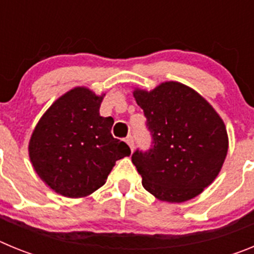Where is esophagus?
Masks as SVG:
<instances>
[{"instance_id":"obj_1","label":"esophagus","mask_w":254,"mask_h":254,"mask_svg":"<svg viewBox=\"0 0 254 254\" xmlns=\"http://www.w3.org/2000/svg\"><path fill=\"white\" fill-rule=\"evenodd\" d=\"M126 142L128 143V146H129V149H131V151H133V149H134V142H133V137H132L131 134H129V136H127V137H126Z\"/></svg>"}]
</instances>
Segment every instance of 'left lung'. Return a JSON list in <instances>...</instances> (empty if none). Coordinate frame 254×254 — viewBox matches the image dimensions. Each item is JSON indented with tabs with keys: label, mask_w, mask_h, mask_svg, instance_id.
Instances as JSON below:
<instances>
[{
	"label": "left lung",
	"mask_w": 254,
	"mask_h": 254,
	"mask_svg": "<svg viewBox=\"0 0 254 254\" xmlns=\"http://www.w3.org/2000/svg\"><path fill=\"white\" fill-rule=\"evenodd\" d=\"M151 146L137 149L132 163L142 186L156 198L185 202L210 186L228 152L225 125L202 96L179 82H164L152 91L136 90Z\"/></svg>",
	"instance_id": "8db88e82"
}]
</instances>
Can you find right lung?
I'll list each match as a JSON object with an SVG mask.
<instances>
[{
  "instance_id": "add662e5",
  "label": "right lung",
  "mask_w": 254,
  "mask_h": 254,
  "mask_svg": "<svg viewBox=\"0 0 254 254\" xmlns=\"http://www.w3.org/2000/svg\"><path fill=\"white\" fill-rule=\"evenodd\" d=\"M102 100L76 87L51 105L31 134L33 167L57 193L72 198L93 193L116 161L131 154L127 143L112 136L113 118L99 114Z\"/></svg>"
}]
</instances>
